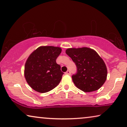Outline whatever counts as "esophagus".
<instances>
[{
  "label": "esophagus",
  "mask_w": 127,
  "mask_h": 127,
  "mask_svg": "<svg viewBox=\"0 0 127 127\" xmlns=\"http://www.w3.org/2000/svg\"><path fill=\"white\" fill-rule=\"evenodd\" d=\"M65 74H66V75H70L71 74V72L69 71H67V72H65Z\"/></svg>",
  "instance_id": "1"
}]
</instances>
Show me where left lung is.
<instances>
[{"label":"left lung","instance_id":"obj_1","mask_svg":"<svg viewBox=\"0 0 127 127\" xmlns=\"http://www.w3.org/2000/svg\"><path fill=\"white\" fill-rule=\"evenodd\" d=\"M66 54L72 59L77 68V72L72 79L75 85L84 92L98 90L106 81V66L99 55L87 47L68 48Z\"/></svg>","mask_w":127,"mask_h":127}]
</instances>
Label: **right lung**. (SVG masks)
<instances>
[{
  "label": "right lung",
  "mask_w": 127,
  "mask_h": 127,
  "mask_svg": "<svg viewBox=\"0 0 127 127\" xmlns=\"http://www.w3.org/2000/svg\"><path fill=\"white\" fill-rule=\"evenodd\" d=\"M61 52L60 47L42 46L30 55L25 65L24 75L33 90L44 93L59 85L64 73L56 60Z\"/></svg>",
  "instance_id": "obj_1"
}]
</instances>
